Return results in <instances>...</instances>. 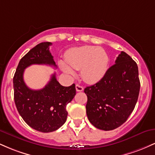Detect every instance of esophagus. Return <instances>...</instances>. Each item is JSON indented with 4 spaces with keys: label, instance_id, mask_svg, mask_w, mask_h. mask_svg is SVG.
<instances>
[{
    "label": "esophagus",
    "instance_id": "1",
    "mask_svg": "<svg viewBox=\"0 0 155 155\" xmlns=\"http://www.w3.org/2000/svg\"><path fill=\"white\" fill-rule=\"evenodd\" d=\"M76 91H77V92H81V91H83L84 88H83L82 86H81V85L76 84Z\"/></svg>",
    "mask_w": 155,
    "mask_h": 155
}]
</instances>
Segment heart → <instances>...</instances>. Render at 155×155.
<instances>
[{
	"instance_id": "heart-1",
	"label": "heart",
	"mask_w": 155,
	"mask_h": 155,
	"mask_svg": "<svg viewBox=\"0 0 155 155\" xmlns=\"http://www.w3.org/2000/svg\"><path fill=\"white\" fill-rule=\"evenodd\" d=\"M65 60L70 67L80 70L84 81L95 84L103 79L108 70L109 57L102 48L92 46H84L69 51ZM62 70L69 76H74L75 72L64 63H60Z\"/></svg>"
}]
</instances>
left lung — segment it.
<instances>
[{
	"label": "left lung",
	"mask_w": 155,
	"mask_h": 155,
	"mask_svg": "<svg viewBox=\"0 0 155 155\" xmlns=\"http://www.w3.org/2000/svg\"><path fill=\"white\" fill-rule=\"evenodd\" d=\"M139 91L138 65L130 56L122 51L103 79L84 89L89 121L103 130L117 128L133 112Z\"/></svg>",
	"instance_id": "1"
}]
</instances>
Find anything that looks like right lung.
<instances>
[{"label": "right lung", "mask_w": 155, "mask_h": 155, "mask_svg": "<svg viewBox=\"0 0 155 155\" xmlns=\"http://www.w3.org/2000/svg\"><path fill=\"white\" fill-rule=\"evenodd\" d=\"M50 42H42L28 51L20 60L13 79L14 97L19 114L30 127L42 133L60 128L66 121V106L76 95L75 84L63 87L55 74L43 89L31 90L23 79L24 71L33 64L57 68L49 50Z\"/></svg>", "instance_id": "right-lung-1"}]
</instances>
